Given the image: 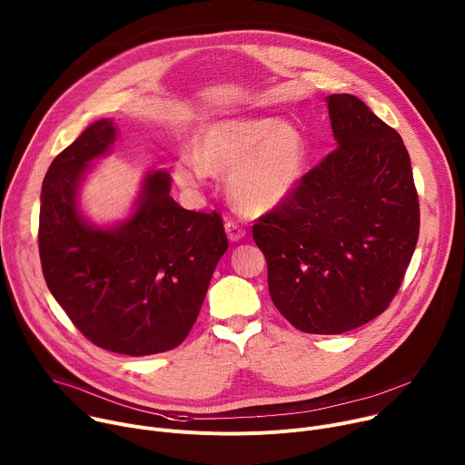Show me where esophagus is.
Returning a JSON list of instances; mask_svg holds the SVG:
<instances>
[{
  "label": "esophagus",
  "mask_w": 465,
  "mask_h": 465,
  "mask_svg": "<svg viewBox=\"0 0 465 465\" xmlns=\"http://www.w3.org/2000/svg\"><path fill=\"white\" fill-rule=\"evenodd\" d=\"M224 230H226V235H228V239H230L232 242H237V241H241V239L246 235V232H244L239 224L232 223V221H228V223L224 224Z\"/></svg>",
  "instance_id": "34e87169"
}]
</instances>
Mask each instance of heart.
<instances>
[{
	"label": "heart",
	"mask_w": 465,
	"mask_h": 465,
	"mask_svg": "<svg viewBox=\"0 0 465 465\" xmlns=\"http://www.w3.org/2000/svg\"><path fill=\"white\" fill-rule=\"evenodd\" d=\"M309 160L303 132L280 117L215 119L196 130L194 151L173 163L176 183L201 189L210 173L228 174L232 201L248 213L283 206L300 187Z\"/></svg>",
	"instance_id": "obj_1"
}]
</instances>
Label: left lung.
Returning a JSON list of instances; mask_svg holds the SVG:
<instances>
[{"mask_svg": "<svg viewBox=\"0 0 465 465\" xmlns=\"http://www.w3.org/2000/svg\"><path fill=\"white\" fill-rule=\"evenodd\" d=\"M337 149L253 224L269 292L303 333L341 335L379 316L416 250L420 203L409 151L359 97H325Z\"/></svg>", "mask_w": 465, "mask_h": 465, "instance_id": "left-lung-1", "label": "left lung"}]
</instances>
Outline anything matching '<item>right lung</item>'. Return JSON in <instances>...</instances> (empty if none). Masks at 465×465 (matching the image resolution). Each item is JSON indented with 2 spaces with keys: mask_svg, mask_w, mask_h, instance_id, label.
I'll list each match as a JSON object with an SVG mask.
<instances>
[{
  "mask_svg": "<svg viewBox=\"0 0 465 465\" xmlns=\"http://www.w3.org/2000/svg\"><path fill=\"white\" fill-rule=\"evenodd\" d=\"M115 138L114 119H99L53 160L38 248L45 283L81 333L103 350L145 357L189 335L228 239L217 212L174 203L165 169L145 174L126 219L110 226L86 219L81 185Z\"/></svg>",
  "mask_w": 465,
  "mask_h": 465,
  "instance_id": "add662e5",
  "label": "right lung"
}]
</instances>
